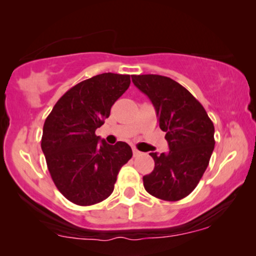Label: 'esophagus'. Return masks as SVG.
<instances>
[{
    "mask_svg": "<svg viewBox=\"0 0 256 256\" xmlns=\"http://www.w3.org/2000/svg\"><path fill=\"white\" fill-rule=\"evenodd\" d=\"M132 152H133V156H140V154H142V152H140V150H136V147H133V148H132Z\"/></svg>",
    "mask_w": 256,
    "mask_h": 256,
    "instance_id": "34e87169",
    "label": "esophagus"
}]
</instances>
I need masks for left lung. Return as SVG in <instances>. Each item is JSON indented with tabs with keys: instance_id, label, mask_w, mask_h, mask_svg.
<instances>
[{
	"instance_id": "left-lung-1",
	"label": "left lung",
	"mask_w": 256,
	"mask_h": 256,
	"mask_svg": "<svg viewBox=\"0 0 256 256\" xmlns=\"http://www.w3.org/2000/svg\"><path fill=\"white\" fill-rule=\"evenodd\" d=\"M132 82L152 102L169 147L168 153H150L156 166L142 178L144 186L156 198H184L208 168L214 148V123L198 100L170 78L133 75Z\"/></svg>"
}]
</instances>
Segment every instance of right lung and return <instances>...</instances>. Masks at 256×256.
<instances>
[{
    "label": "right lung",
    "instance_id": "obj_1",
    "mask_svg": "<svg viewBox=\"0 0 256 256\" xmlns=\"http://www.w3.org/2000/svg\"><path fill=\"white\" fill-rule=\"evenodd\" d=\"M130 84V75H96L64 92L46 118L42 153L58 190L72 203L87 206L108 198L132 158L126 142L109 145L95 134Z\"/></svg>",
    "mask_w": 256,
    "mask_h": 256
}]
</instances>
